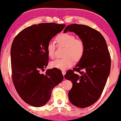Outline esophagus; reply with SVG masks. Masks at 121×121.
Wrapping results in <instances>:
<instances>
[{"label": "esophagus", "mask_w": 121, "mask_h": 121, "mask_svg": "<svg viewBox=\"0 0 121 121\" xmlns=\"http://www.w3.org/2000/svg\"><path fill=\"white\" fill-rule=\"evenodd\" d=\"M62 74L63 75V76H64V75H65V73H66V71H62Z\"/></svg>", "instance_id": "esophagus-1"}]
</instances>
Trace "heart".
<instances>
[{
	"label": "heart",
	"mask_w": 121,
	"mask_h": 121,
	"mask_svg": "<svg viewBox=\"0 0 121 121\" xmlns=\"http://www.w3.org/2000/svg\"><path fill=\"white\" fill-rule=\"evenodd\" d=\"M58 46L64 47L63 58L57 59L50 63V66L64 70L73 65V60L79 61L83 57L85 52V45L80 39H76V37L69 33H62L56 38ZM56 45L50 41L47 45L46 51L48 57L53 58L55 57Z\"/></svg>",
	"instance_id": "heart-1"
}]
</instances>
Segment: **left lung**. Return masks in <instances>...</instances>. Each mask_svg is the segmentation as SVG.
I'll list each match as a JSON object with an SVG mask.
<instances>
[{"label":"left lung","instance_id":"1","mask_svg":"<svg viewBox=\"0 0 121 121\" xmlns=\"http://www.w3.org/2000/svg\"><path fill=\"white\" fill-rule=\"evenodd\" d=\"M68 31L75 33L85 45L83 57L64 76L73 83L68 97L73 105L87 108L98 100L104 90L110 73V53L104 38L95 29L73 24L66 26L63 32Z\"/></svg>","mask_w":121,"mask_h":121}]
</instances>
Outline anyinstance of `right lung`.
<instances>
[{
  "label": "right lung",
  "instance_id": "1",
  "mask_svg": "<svg viewBox=\"0 0 121 121\" xmlns=\"http://www.w3.org/2000/svg\"><path fill=\"white\" fill-rule=\"evenodd\" d=\"M65 26L53 23L34 24L19 33L12 43L11 63L14 86L23 100L34 107L46 104L52 90L63 80L59 69H48L45 74L39 71L48 65V43Z\"/></svg>",
  "mask_w": 121,
  "mask_h": 121
}]
</instances>
